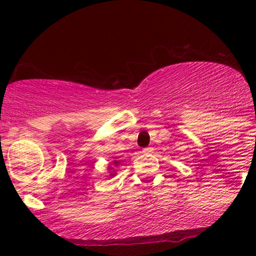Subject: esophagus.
<instances>
[{
    "label": "esophagus",
    "instance_id": "34e87169",
    "mask_svg": "<svg viewBox=\"0 0 256 256\" xmlns=\"http://www.w3.org/2000/svg\"><path fill=\"white\" fill-rule=\"evenodd\" d=\"M152 151H154V148H152V147H146V148H144L142 150V152H144V154H151V152Z\"/></svg>",
    "mask_w": 256,
    "mask_h": 256
}]
</instances>
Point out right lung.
Segmentation results:
<instances>
[{"mask_svg": "<svg viewBox=\"0 0 256 256\" xmlns=\"http://www.w3.org/2000/svg\"><path fill=\"white\" fill-rule=\"evenodd\" d=\"M114 164H115V166H118V161H114ZM109 170H112V167H109ZM114 174H110V176H114Z\"/></svg>", "mask_w": 256, "mask_h": 256, "instance_id": "obj_1", "label": "right lung"}]
</instances>
